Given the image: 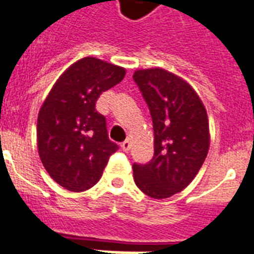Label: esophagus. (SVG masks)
Wrapping results in <instances>:
<instances>
[{
  "instance_id": "obj_1",
  "label": "esophagus",
  "mask_w": 254,
  "mask_h": 254,
  "mask_svg": "<svg viewBox=\"0 0 254 254\" xmlns=\"http://www.w3.org/2000/svg\"><path fill=\"white\" fill-rule=\"evenodd\" d=\"M121 147L125 152H128L129 148H131V141H129V140H125V141L121 144Z\"/></svg>"
}]
</instances>
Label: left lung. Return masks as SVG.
<instances>
[{
    "label": "left lung",
    "instance_id": "8db88e82",
    "mask_svg": "<svg viewBox=\"0 0 254 254\" xmlns=\"http://www.w3.org/2000/svg\"><path fill=\"white\" fill-rule=\"evenodd\" d=\"M132 77L155 132L153 159L133 164V180L144 194L165 199L182 191L203 165L210 147L207 113L195 90L174 73L152 68Z\"/></svg>",
    "mask_w": 254,
    "mask_h": 254
}]
</instances>
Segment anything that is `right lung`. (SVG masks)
I'll list each match as a JSON object with an SVG mask.
<instances>
[{
    "instance_id": "right-lung-1",
    "label": "right lung",
    "mask_w": 254,
    "mask_h": 254,
    "mask_svg": "<svg viewBox=\"0 0 254 254\" xmlns=\"http://www.w3.org/2000/svg\"><path fill=\"white\" fill-rule=\"evenodd\" d=\"M125 74L122 66L81 59L59 77L40 107L36 125L40 160L51 178L69 191L93 188L118 151L95 102Z\"/></svg>"
}]
</instances>
